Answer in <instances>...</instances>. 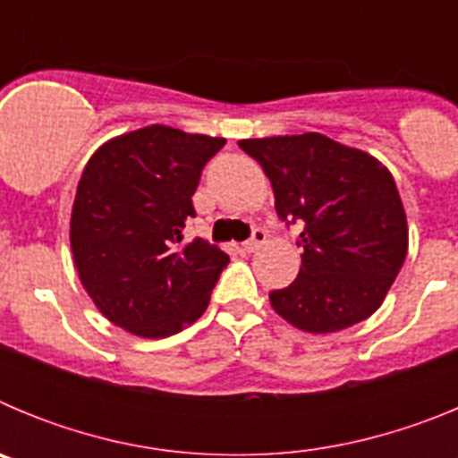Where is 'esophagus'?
Segmentation results:
<instances>
[{
  "mask_svg": "<svg viewBox=\"0 0 458 458\" xmlns=\"http://www.w3.org/2000/svg\"><path fill=\"white\" fill-rule=\"evenodd\" d=\"M261 242H266V233L261 232V229H254L252 238H250V241H245V242H241L238 248H241V252H254V250H257Z\"/></svg>",
  "mask_w": 458,
  "mask_h": 458,
  "instance_id": "obj_1",
  "label": "esophagus"
}]
</instances>
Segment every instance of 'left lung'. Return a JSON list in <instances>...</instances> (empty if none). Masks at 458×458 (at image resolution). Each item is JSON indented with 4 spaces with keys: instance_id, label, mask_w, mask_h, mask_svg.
<instances>
[{
    "instance_id": "obj_1",
    "label": "left lung",
    "mask_w": 458,
    "mask_h": 458,
    "mask_svg": "<svg viewBox=\"0 0 458 458\" xmlns=\"http://www.w3.org/2000/svg\"><path fill=\"white\" fill-rule=\"evenodd\" d=\"M275 192L282 220H301L302 266L270 305L298 330L337 333L386 301L408 252V225L390 169L321 132L241 140Z\"/></svg>"
}]
</instances>
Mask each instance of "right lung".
I'll return each mask as SVG.
<instances>
[{
    "mask_svg": "<svg viewBox=\"0 0 458 458\" xmlns=\"http://www.w3.org/2000/svg\"><path fill=\"white\" fill-rule=\"evenodd\" d=\"M225 141L153 123L89 157L72 201V261L114 326L160 339L208 307L229 257L201 238L183 242V229L201 169Z\"/></svg>",
    "mask_w": 458,
    "mask_h": 458,
    "instance_id": "1",
    "label": "right lung"
}]
</instances>
